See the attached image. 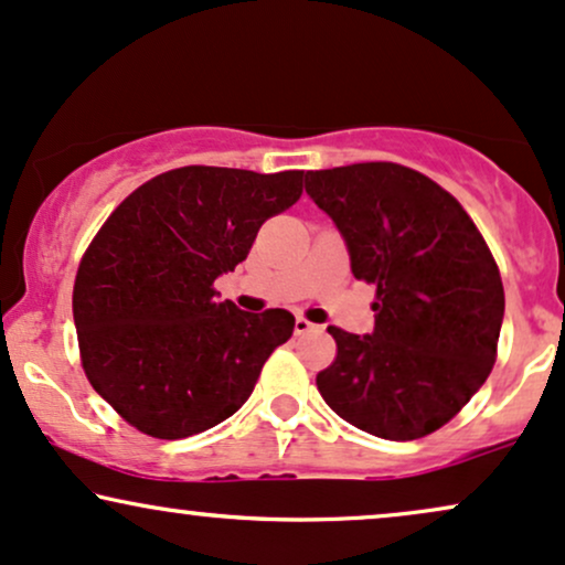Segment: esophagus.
I'll return each mask as SVG.
<instances>
[{"label":"esophagus","instance_id":"obj_1","mask_svg":"<svg viewBox=\"0 0 565 565\" xmlns=\"http://www.w3.org/2000/svg\"><path fill=\"white\" fill-rule=\"evenodd\" d=\"M312 329H316V326H312L308 318H302V316L295 318V334H308V331H312Z\"/></svg>","mask_w":565,"mask_h":565}]
</instances>
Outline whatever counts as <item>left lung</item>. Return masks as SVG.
<instances>
[{
    "label": "left lung",
    "mask_w": 565,
    "mask_h": 565,
    "mask_svg": "<svg viewBox=\"0 0 565 565\" xmlns=\"http://www.w3.org/2000/svg\"><path fill=\"white\" fill-rule=\"evenodd\" d=\"M358 281L376 287L373 334L329 326L337 358L316 376L326 405L373 437L441 429L487 382L505 312L484 236L450 192L397 162L308 171Z\"/></svg>",
    "instance_id": "obj_1"
}]
</instances>
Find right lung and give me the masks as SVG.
<instances>
[{
    "mask_svg": "<svg viewBox=\"0 0 565 565\" xmlns=\"http://www.w3.org/2000/svg\"><path fill=\"white\" fill-rule=\"evenodd\" d=\"M300 194L302 171L186 166L141 183L102 223L81 257L73 321L88 384L126 424L183 439L247 403L295 316L217 302L213 284Z\"/></svg>",
    "mask_w": 565,
    "mask_h": 565,
    "instance_id": "1",
    "label": "right lung"
}]
</instances>
